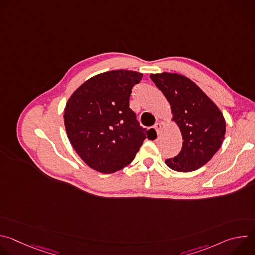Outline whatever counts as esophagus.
Listing matches in <instances>:
<instances>
[{"label":"esophagus","instance_id":"1","mask_svg":"<svg viewBox=\"0 0 255 255\" xmlns=\"http://www.w3.org/2000/svg\"><path fill=\"white\" fill-rule=\"evenodd\" d=\"M154 129H155V131H156L157 135H159V134L161 133V130H162V125H161V123H159V122L155 123V125H154Z\"/></svg>","mask_w":255,"mask_h":255}]
</instances>
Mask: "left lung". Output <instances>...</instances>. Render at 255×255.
I'll return each mask as SVG.
<instances>
[{
  "label": "left lung",
  "instance_id": "8db88e82",
  "mask_svg": "<svg viewBox=\"0 0 255 255\" xmlns=\"http://www.w3.org/2000/svg\"><path fill=\"white\" fill-rule=\"evenodd\" d=\"M150 79L162 92L171 109V121L180 130L183 146L165 164L179 172L194 171L205 165L221 147L226 121L217 105L189 78L161 72Z\"/></svg>",
  "mask_w": 255,
  "mask_h": 255
}]
</instances>
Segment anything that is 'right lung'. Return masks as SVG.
I'll use <instances>...</instances> for the list:
<instances>
[{
	"label": "right lung",
	"instance_id": "obj_1",
	"mask_svg": "<svg viewBox=\"0 0 255 255\" xmlns=\"http://www.w3.org/2000/svg\"><path fill=\"white\" fill-rule=\"evenodd\" d=\"M143 74L117 69L94 76L69 97L64 108L67 137L83 161L102 173H112L130 164L145 138L154 129L139 126L129 108L134 85Z\"/></svg>",
	"mask_w": 255,
	"mask_h": 255
}]
</instances>
